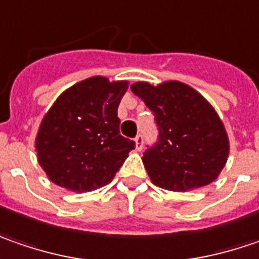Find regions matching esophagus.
Wrapping results in <instances>:
<instances>
[{"label":"esophagus","mask_w":259,"mask_h":259,"mask_svg":"<svg viewBox=\"0 0 259 259\" xmlns=\"http://www.w3.org/2000/svg\"><path fill=\"white\" fill-rule=\"evenodd\" d=\"M134 141H136L137 151H141V150H143V146H144V138H143V136H141V134H138Z\"/></svg>","instance_id":"esophagus-1"}]
</instances>
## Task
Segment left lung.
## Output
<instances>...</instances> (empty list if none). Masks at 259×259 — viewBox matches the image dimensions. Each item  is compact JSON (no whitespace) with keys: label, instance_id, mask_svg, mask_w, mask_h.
I'll use <instances>...</instances> for the list:
<instances>
[{"label":"left lung","instance_id":"left-lung-1","mask_svg":"<svg viewBox=\"0 0 259 259\" xmlns=\"http://www.w3.org/2000/svg\"><path fill=\"white\" fill-rule=\"evenodd\" d=\"M154 113L159 141L144 151L143 163L156 187L184 192L211 184L229 157V138L217 112L181 81L131 85Z\"/></svg>","mask_w":259,"mask_h":259}]
</instances>
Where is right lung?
<instances>
[{"instance_id":"obj_1","label":"right lung","mask_w":259,"mask_h":259,"mask_svg":"<svg viewBox=\"0 0 259 259\" xmlns=\"http://www.w3.org/2000/svg\"><path fill=\"white\" fill-rule=\"evenodd\" d=\"M126 89L128 81L96 75L71 85L55 100L34 143L37 162L54 184L87 192L113 179L136 147L119 133L118 106Z\"/></svg>"}]
</instances>
